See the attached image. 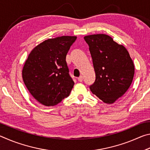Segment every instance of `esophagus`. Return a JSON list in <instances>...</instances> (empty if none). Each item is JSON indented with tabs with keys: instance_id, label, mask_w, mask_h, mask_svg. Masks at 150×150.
Returning <instances> with one entry per match:
<instances>
[{
	"instance_id": "esophagus-1",
	"label": "esophagus",
	"mask_w": 150,
	"mask_h": 150,
	"mask_svg": "<svg viewBox=\"0 0 150 150\" xmlns=\"http://www.w3.org/2000/svg\"><path fill=\"white\" fill-rule=\"evenodd\" d=\"M77 80H78V81H79V82H82L83 80V76H80L79 77H78L77 78Z\"/></svg>"
}]
</instances>
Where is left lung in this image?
<instances>
[{
    "instance_id": "1",
    "label": "left lung",
    "mask_w": 150,
    "mask_h": 150,
    "mask_svg": "<svg viewBox=\"0 0 150 150\" xmlns=\"http://www.w3.org/2000/svg\"><path fill=\"white\" fill-rule=\"evenodd\" d=\"M89 46L96 79L90 86L94 95L112 104L124 95L132 82L134 65L125 47L106 34L84 37Z\"/></svg>"
}]
</instances>
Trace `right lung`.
Masks as SVG:
<instances>
[{
	"label": "right lung",
	"mask_w": 150,
	"mask_h": 150,
	"mask_svg": "<svg viewBox=\"0 0 150 150\" xmlns=\"http://www.w3.org/2000/svg\"><path fill=\"white\" fill-rule=\"evenodd\" d=\"M76 36L45 40L32 50L24 63L22 78L35 100L54 106L67 97L75 83L69 75L66 55Z\"/></svg>",
	"instance_id": "add662e5"
}]
</instances>
